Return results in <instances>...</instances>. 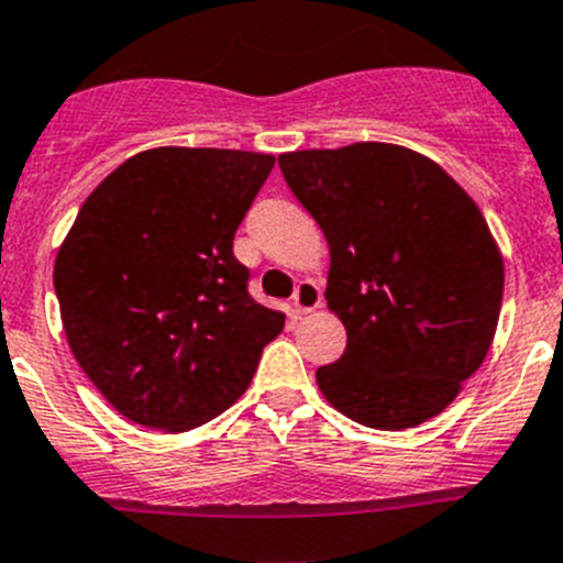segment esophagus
Listing matches in <instances>:
<instances>
[{
    "mask_svg": "<svg viewBox=\"0 0 563 563\" xmlns=\"http://www.w3.org/2000/svg\"><path fill=\"white\" fill-rule=\"evenodd\" d=\"M321 302H324V299H321V288L316 286L313 280L299 283L297 291H294V297H291V308L297 316L313 313V310L321 308Z\"/></svg>",
    "mask_w": 563,
    "mask_h": 563,
    "instance_id": "1",
    "label": "esophagus"
}]
</instances>
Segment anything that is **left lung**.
Here are the masks:
<instances>
[{"label": "left lung", "mask_w": 563, "mask_h": 563, "mask_svg": "<svg viewBox=\"0 0 563 563\" xmlns=\"http://www.w3.org/2000/svg\"><path fill=\"white\" fill-rule=\"evenodd\" d=\"M330 247L327 308L346 352L316 371L332 407L401 432L443 412L482 368L504 302V255L471 195L393 143L280 154Z\"/></svg>", "instance_id": "obj_1"}]
</instances>
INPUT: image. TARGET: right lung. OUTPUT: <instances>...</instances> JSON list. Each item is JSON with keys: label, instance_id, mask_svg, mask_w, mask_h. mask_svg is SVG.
Listing matches in <instances>:
<instances>
[{"label": "right lung", "instance_id": "obj_1", "mask_svg": "<svg viewBox=\"0 0 563 563\" xmlns=\"http://www.w3.org/2000/svg\"><path fill=\"white\" fill-rule=\"evenodd\" d=\"M272 154L148 148L81 203L54 261L65 338L123 418L165 434L225 412L286 313L247 294L233 236Z\"/></svg>", "mask_w": 563, "mask_h": 563}]
</instances>
